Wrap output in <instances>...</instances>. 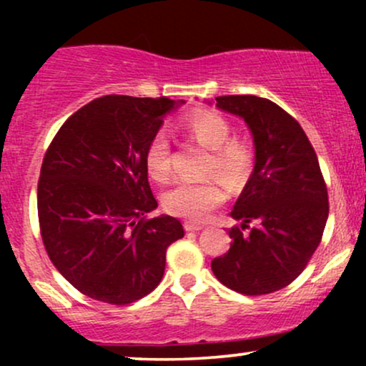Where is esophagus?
<instances>
[{
    "mask_svg": "<svg viewBox=\"0 0 366 366\" xmlns=\"http://www.w3.org/2000/svg\"><path fill=\"white\" fill-rule=\"evenodd\" d=\"M184 229H186L187 232H199L201 229H204V225L194 224V222H186V224H184Z\"/></svg>",
    "mask_w": 366,
    "mask_h": 366,
    "instance_id": "34e87169",
    "label": "esophagus"
}]
</instances>
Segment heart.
Wrapping results in <instances>:
<instances>
[{"label":"heart","mask_w":366,"mask_h":366,"mask_svg":"<svg viewBox=\"0 0 366 366\" xmlns=\"http://www.w3.org/2000/svg\"><path fill=\"white\" fill-rule=\"evenodd\" d=\"M184 141L197 142L208 149L201 174L212 175L201 180H186L163 197L167 212L187 220H207L213 209L225 203L227 191H239L251 179L254 169V146L247 137L230 136L232 125L215 110L199 108L186 113L177 124ZM144 165L151 179L169 182L174 175V153L165 132L154 134L144 151ZM220 178L222 182L217 180Z\"/></svg>","instance_id":"b5f03b06"}]
</instances>
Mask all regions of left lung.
<instances>
[{
	"mask_svg": "<svg viewBox=\"0 0 366 366\" xmlns=\"http://www.w3.org/2000/svg\"><path fill=\"white\" fill-rule=\"evenodd\" d=\"M217 107L244 119L253 132L256 162L230 217V249L212 262L222 284L263 296L300 277L329 217V194L317 153L297 120L267 98L218 96Z\"/></svg>",
	"mask_w": 366,
	"mask_h": 366,
	"instance_id": "obj_1",
	"label": "left lung"
}]
</instances>
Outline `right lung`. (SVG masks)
<instances>
[{
    "label": "right lung",
    "instance_id": "obj_1",
    "mask_svg": "<svg viewBox=\"0 0 366 366\" xmlns=\"http://www.w3.org/2000/svg\"><path fill=\"white\" fill-rule=\"evenodd\" d=\"M175 103L108 94L66 119L46 151L37 215L46 253L77 291L108 305L149 294L165 272L167 247L184 237L158 207L144 151Z\"/></svg>",
    "mask_w": 366,
    "mask_h": 366
}]
</instances>
